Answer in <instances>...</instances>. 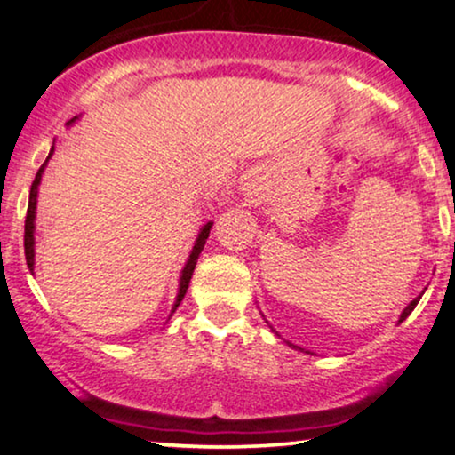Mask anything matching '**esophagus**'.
Returning a JSON list of instances; mask_svg holds the SVG:
<instances>
[{
	"label": "esophagus",
	"instance_id": "obj_1",
	"mask_svg": "<svg viewBox=\"0 0 455 455\" xmlns=\"http://www.w3.org/2000/svg\"><path fill=\"white\" fill-rule=\"evenodd\" d=\"M254 178H256V172H254V174H250V176H247V180H250V182H254Z\"/></svg>",
	"mask_w": 455,
	"mask_h": 455
}]
</instances>
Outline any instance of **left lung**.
Returning <instances> with one entry per match:
<instances>
[{
  "instance_id": "8db88e82",
  "label": "left lung",
  "mask_w": 455,
  "mask_h": 455,
  "mask_svg": "<svg viewBox=\"0 0 455 455\" xmlns=\"http://www.w3.org/2000/svg\"><path fill=\"white\" fill-rule=\"evenodd\" d=\"M419 298H422V296L413 298V300H411L410 304H407V307H405V310H403V313H401V319H399V323H401V321H405L407 317H410V313H411V310H413V308H416V304L419 302ZM294 348H298V347H294Z\"/></svg>"
}]
</instances>
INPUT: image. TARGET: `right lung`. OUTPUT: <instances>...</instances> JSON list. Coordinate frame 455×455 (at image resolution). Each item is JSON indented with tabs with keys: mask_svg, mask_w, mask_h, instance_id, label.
I'll return each instance as SVG.
<instances>
[{
	"mask_svg": "<svg viewBox=\"0 0 455 455\" xmlns=\"http://www.w3.org/2000/svg\"><path fill=\"white\" fill-rule=\"evenodd\" d=\"M75 119H77V117H73L71 122H67V125H71V124L75 122ZM52 153H54V145H52V148H50L48 159L52 157ZM48 159H45L44 164H42V168L37 170L36 180H33V185H31V193H28V208H27V220H25V258H27V267L31 268V270H33V264H36V235H33V233H36L37 187H39V182H42V174H44L45 165H48ZM212 224H214V222H208V224H205V227L201 228L199 235H197V241H195V245H193V250H191V256H188V260H187V264H185V268H182L180 283H178V296H176V302H174V308H172V313H174V310L178 308V304L182 302V298H185V294H187L188 283H191V277H193L195 264H197V258H199V254H201V250H204L205 239L210 237V228H212Z\"/></svg>",
	"mask_w": 455,
	"mask_h": 455,
	"instance_id": "add662e5",
	"label": "right lung"
}]
</instances>
